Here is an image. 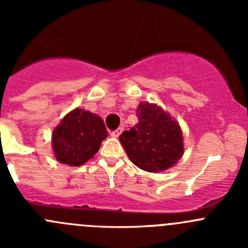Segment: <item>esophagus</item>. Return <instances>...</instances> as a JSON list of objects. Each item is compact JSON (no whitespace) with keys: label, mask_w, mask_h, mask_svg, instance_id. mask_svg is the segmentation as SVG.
Wrapping results in <instances>:
<instances>
[{"label":"esophagus","mask_w":248,"mask_h":248,"mask_svg":"<svg viewBox=\"0 0 248 248\" xmlns=\"http://www.w3.org/2000/svg\"><path fill=\"white\" fill-rule=\"evenodd\" d=\"M122 132H124V127H119V128L111 132V136L114 137V138H117V137H119Z\"/></svg>","instance_id":"esophagus-1"}]
</instances>
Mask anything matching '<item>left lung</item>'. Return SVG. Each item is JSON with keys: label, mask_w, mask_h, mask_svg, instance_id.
Listing matches in <instances>:
<instances>
[{"label": "left lung", "mask_w": 248, "mask_h": 248, "mask_svg": "<svg viewBox=\"0 0 248 248\" xmlns=\"http://www.w3.org/2000/svg\"><path fill=\"white\" fill-rule=\"evenodd\" d=\"M138 124L119 137L127 156L145 171L170 168L184 155L182 131L176 120L157 104L140 103Z\"/></svg>", "instance_id": "1"}]
</instances>
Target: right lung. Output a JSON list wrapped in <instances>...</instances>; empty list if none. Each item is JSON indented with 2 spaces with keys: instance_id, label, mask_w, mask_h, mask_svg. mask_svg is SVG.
I'll use <instances>...</instances> for the list:
<instances>
[{
  "instance_id": "right-lung-1",
  "label": "right lung",
  "mask_w": 248,
  "mask_h": 248,
  "mask_svg": "<svg viewBox=\"0 0 248 248\" xmlns=\"http://www.w3.org/2000/svg\"><path fill=\"white\" fill-rule=\"evenodd\" d=\"M108 137L103 120L85 109L72 110L52 132V150L60 163L82 166Z\"/></svg>"
}]
</instances>
